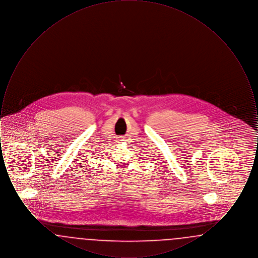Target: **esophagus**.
I'll return each mask as SVG.
<instances>
[{
    "label": "esophagus",
    "mask_w": 258,
    "mask_h": 258,
    "mask_svg": "<svg viewBox=\"0 0 258 258\" xmlns=\"http://www.w3.org/2000/svg\"><path fill=\"white\" fill-rule=\"evenodd\" d=\"M119 141H123V140L122 138H119Z\"/></svg>",
    "instance_id": "1"
}]
</instances>
